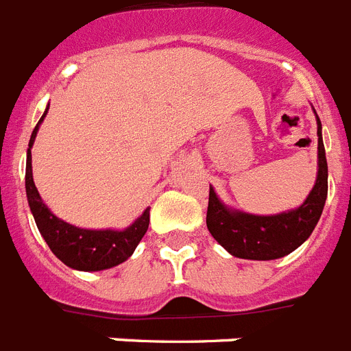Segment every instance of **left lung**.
Masks as SVG:
<instances>
[{"label": "left lung", "mask_w": 351, "mask_h": 351, "mask_svg": "<svg viewBox=\"0 0 351 351\" xmlns=\"http://www.w3.org/2000/svg\"><path fill=\"white\" fill-rule=\"evenodd\" d=\"M319 172L315 186L299 208L277 215H250L226 208L210 186L206 226L214 239L235 257L270 261L285 257L304 243L315 228L328 195V162L317 117Z\"/></svg>", "instance_id": "left-lung-1"}]
</instances>
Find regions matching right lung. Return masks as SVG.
<instances>
[{"mask_svg":"<svg viewBox=\"0 0 351 351\" xmlns=\"http://www.w3.org/2000/svg\"><path fill=\"white\" fill-rule=\"evenodd\" d=\"M47 112H49V108L45 110L39 123L43 121ZM39 123L30 136L29 152H27V173H25L27 197H29L30 210H32L34 219L38 224L39 234L43 235V239L47 241V245L50 246V250L54 252L56 257L74 270L97 271L121 265L123 261H127L134 254L136 246L143 239V235L147 234L148 223H150V208L145 210L141 217L123 232L77 228V226H72V224L58 219L43 204L32 179L30 148H32L36 134H38Z\"/></svg>","mask_w":351,"mask_h":351,"instance_id":"right-lung-1","label":"right lung"}]
</instances>
